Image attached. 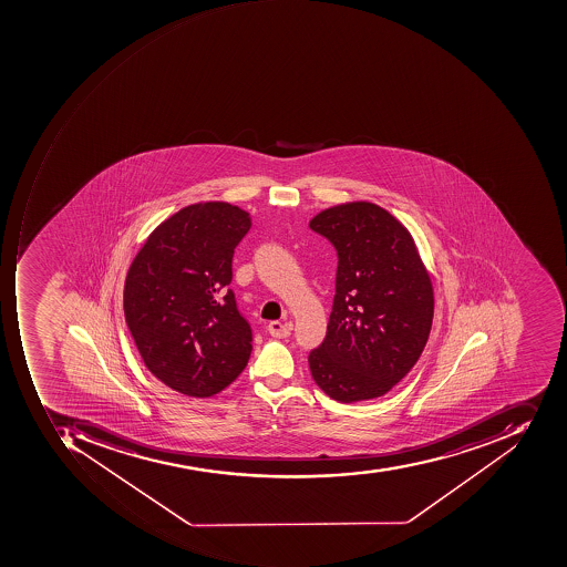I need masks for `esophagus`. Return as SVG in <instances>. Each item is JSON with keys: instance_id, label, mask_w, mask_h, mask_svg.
I'll use <instances>...</instances> for the list:
<instances>
[{"instance_id": "obj_1", "label": "esophagus", "mask_w": 567, "mask_h": 567, "mask_svg": "<svg viewBox=\"0 0 567 567\" xmlns=\"http://www.w3.org/2000/svg\"><path fill=\"white\" fill-rule=\"evenodd\" d=\"M267 329H269V332L274 338H288L289 334H291L293 324H291V322H279V320H272V322H269V326H267Z\"/></svg>"}]
</instances>
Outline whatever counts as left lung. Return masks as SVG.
Returning a JSON list of instances; mask_svg holds the SVG:
<instances>
[{
    "instance_id": "1",
    "label": "left lung",
    "mask_w": 567,
    "mask_h": 567,
    "mask_svg": "<svg viewBox=\"0 0 567 567\" xmlns=\"http://www.w3.org/2000/svg\"><path fill=\"white\" fill-rule=\"evenodd\" d=\"M309 226L338 251L328 334L309 355L317 386L341 403L386 394L430 338L434 289L411 230L372 202L324 208Z\"/></svg>"
}]
</instances>
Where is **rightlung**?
Instances as JSON below:
<instances>
[{
    "instance_id": "add662e5",
    "label": "right lung",
    "mask_w": 567,
    "mask_h": 567,
    "mask_svg": "<svg viewBox=\"0 0 567 567\" xmlns=\"http://www.w3.org/2000/svg\"><path fill=\"white\" fill-rule=\"evenodd\" d=\"M250 227L247 210L199 202L158 224L131 262L125 322L148 371L177 393H219L250 359V324L227 288Z\"/></svg>"
}]
</instances>
